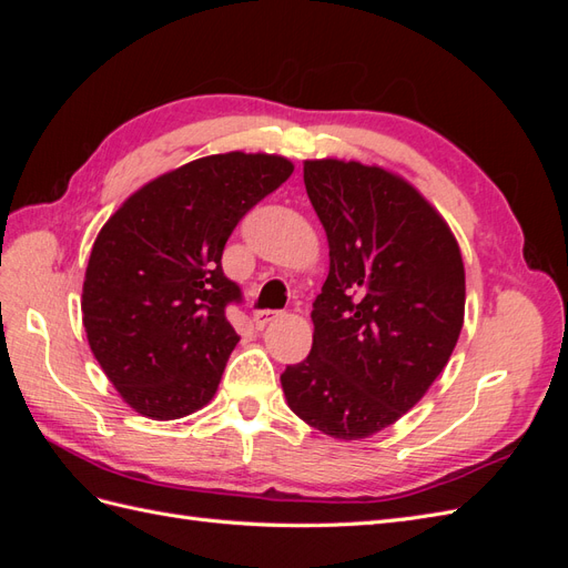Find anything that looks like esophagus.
<instances>
[{"label": "esophagus", "mask_w": 568, "mask_h": 568, "mask_svg": "<svg viewBox=\"0 0 568 568\" xmlns=\"http://www.w3.org/2000/svg\"><path fill=\"white\" fill-rule=\"evenodd\" d=\"M280 317L277 311H255L253 313V324L257 326V329H263V326H267L270 322H274Z\"/></svg>", "instance_id": "obj_1"}]
</instances>
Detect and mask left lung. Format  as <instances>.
Returning <instances> with one entry per match:
<instances>
[{
  "label": "left lung",
  "instance_id": "left-lung-1",
  "mask_svg": "<svg viewBox=\"0 0 568 568\" xmlns=\"http://www.w3.org/2000/svg\"><path fill=\"white\" fill-rule=\"evenodd\" d=\"M329 242L313 348L288 365V407L317 432L359 440L415 407L448 365L464 322L455 236L415 186L379 165L305 161Z\"/></svg>",
  "mask_w": 568,
  "mask_h": 568
}]
</instances>
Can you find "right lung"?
<instances>
[{
    "label": "right lung",
    "instance_id": "obj_1",
    "mask_svg": "<svg viewBox=\"0 0 568 568\" xmlns=\"http://www.w3.org/2000/svg\"><path fill=\"white\" fill-rule=\"evenodd\" d=\"M294 163L215 153L151 180L101 227L82 284L90 348L123 400L168 422L209 403L239 343L227 305L242 288L222 251Z\"/></svg>",
    "mask_w": 568,
    "mask_h": 568
}]
</instances>
